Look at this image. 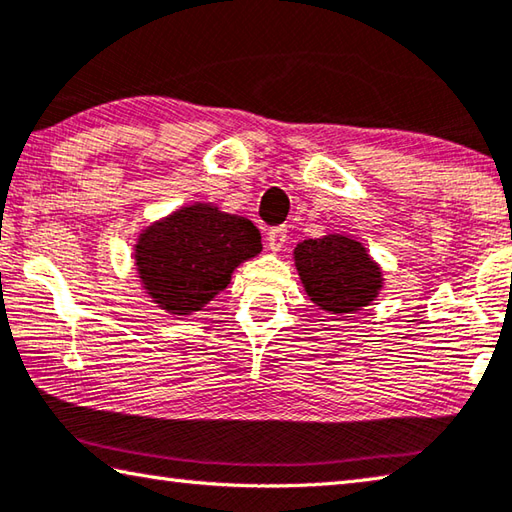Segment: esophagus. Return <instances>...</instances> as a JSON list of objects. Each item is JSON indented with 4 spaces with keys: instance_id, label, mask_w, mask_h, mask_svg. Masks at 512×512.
Listing matches in <instances>:
<instances>
[{
    "instance_id": "esophagus-1",
    "label": "esophagus",
    "mask_w": 512,
    "mask_h": 512,
    "mask_svg": "<svg viewBox=\"0 0 512 512\" xmlns=\"http://www.w3.org/2000/svg\"><path fill=\"white\" fill-rule=\"evenodd\" d=\"M287 240V225H278L267 231V245L272 252H281Z\"/></svg>"
}]
</instances>
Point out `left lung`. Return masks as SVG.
<instances>
[{"label":"left lung","instance_id":"left-lung-1","mask_svg":"<svg viewBox=\"0 0 512 512\" xmlns=\"http://www.w3.org/2000/svg\"><path fill=\"white\" fill-rule=\"evenodd\" d=\"M296 267L312 301L332 314H350L374 301L381 272L356 240L310 238L294 249Z\"/></svg>","mask_w":512,"mask_h":512}]
</instances>
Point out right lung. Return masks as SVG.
<instances>
[{
  "mask_svg": "<svg viewBox=\"0 0 512 512\" xmlns=\"http://www.w3.org/2000/svg\"><path fill=\"white\" fill-rule=\"evenodd\" d=\"M260 249L258 229L247 218L194 205L144 231L136 260L144 287L160 307L191 314L223 292L240 260Z\"/></svg>",
  "mask_w": 512,
  "mask_h": 512,
  "instance_id": "right-lung-1",
  "label": "right lung"
}]
</instances>
